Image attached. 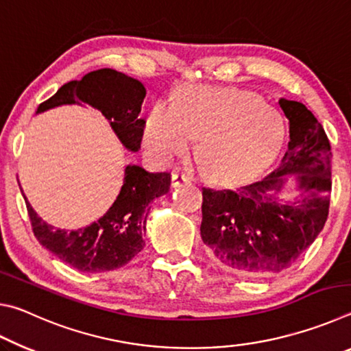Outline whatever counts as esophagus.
<instances>
[{
	"mask_svg": "<svg viewBox=\"0 0 351 351\" xmlns=\"http://www.w3.org/2000/svg\"><path fill=\"white\" fill-rule=\"evenodd\" d=\"M190 182V178L186 175H181V173H171L170 176V186L171 187H178L181 186V184H187Z\"/></svg>",
	"mask_w": 351,
	"mask_h": 351,
	"instance_id": "1",
	"label": "esophagus"
}]
</instances>
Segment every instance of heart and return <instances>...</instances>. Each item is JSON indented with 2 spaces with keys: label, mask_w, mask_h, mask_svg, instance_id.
<instances>
[{
  "label": "heart",
  "mask_w": 351,
  "mask_h": 351,
  "mask_svg": "<svg viewBox=\"0 0 351 351\" xmlns=\"http://www.w3.org/2000/svg\"><path fill=\"white\" fill-rule=\"evenodd\" d=\"M277 111L246 91L186 86L173 105L153 106L142 130V144L154 162L167 165L186 153L198 136L197 156L206 175L234 182L251 176L280 145Z\"/></svg>",
  "instance_id": "obj_1"
}]
</instances>
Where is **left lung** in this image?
<instances>
[{
  "label": "left lung",
  "instance_id": "left-lung-1",
  "mask_svg": "<svg viewBox=\"0 0 351 351\" xmlns=\"http://www.w3.org/2000/svg\"><path fill=\"white\" fill-rule=\"evenodd\" d=\"M289 142L277 167L237 190L203 187L201 239L210 258L234 274L269 277L288 269L317 239L328 218L331 147L304 104L280 99ZM285 174H297L300 195L276 198Z\"/></svg>",
  "mask_w": 351,
  "mask_h": 351
}]
</instances>
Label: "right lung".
Returning <instances> with one entry per match:
<instances>
[{
    "label": "right lung",
    "instance_id": "1",
    "mask_svg": "<svg viewBox=\"0 0 351 351\" xmlns=\"http://www.w3.org/2000/svg\"><path fill=\"white\" fill-rule=\"evenodd\" d=\"M145 94L139 80L104 68L88 73L82 80L64 83L54 96L40 104L37 114L60 105L88 104L108 119L112 132L127 150L138 152L145 123L139 117ZM169 189L170 173H150L141 165L130 164L121 192L105 215L75 230L47 224L26 197L25 201L34 235L41 246L82 272H104L122 268L142 251L148 204Z\"/></svg>",
    "mask_w": 351,
    "mask_h": 351
}]
</instances>
